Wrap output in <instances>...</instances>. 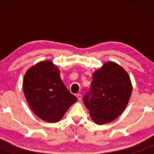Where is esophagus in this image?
Returning a JSON list of instances; mask_svg holds the SVG:
<instances>
[{
    "instance_id": "34e87169",
    "label": "esophagus",
    "mask_w": 154,
    "mask_h": 154,
    "mask_svg": "<svg viewBox=\"0 0 154 154\" xmlns=\"http://www.w3.org/2000/svg\"><path fill=\"white\" fill-rule=\"evenodd\" d=\"M77 99H78L79 100H80L81 99H82V95H81L80 93H77Z\"/></svg>"
}]
</instances>
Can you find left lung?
Here are the masks:
<instances>
[{
    "mask_svg": "<svg viewBox=\"0 0 154 154\" xmlns=\"http://www.w3.org/2000/svg\"><path fill=\"white\" fill-rule=\"evenodd\" d=\"M132 91L128 72L116 63L108 61L93 72L90 91L84 96L83 101L93 121L101 125L121 115Z\"/></svg>",
    "mask_w": 154,
    "mask_h": 154,
    "instance_id": "8db88e82",
    "label": "left lung"
}]
</instances>
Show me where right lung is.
Returning a JSON list of instances; mask_svg holds the SVG:
<instances>
[{
  "mask_svg": "<svg viewBox=\"0 0 154 154\" xmlns=\"http://www.w3.org/2000/svg\"><path fill=\"white\" fill-rule=\"evenodd\" d=\"M23 91L35 115L50 123L59 122L77 100L63 84L58 67L48 60L36 63L26 71Z\"/></svg>",
  "mask_w": 154,
  "mask_h": 154,
  "instance_id": "1",
  "label": "right lung"
}]
</instances>
